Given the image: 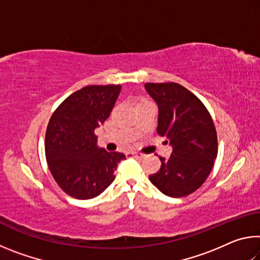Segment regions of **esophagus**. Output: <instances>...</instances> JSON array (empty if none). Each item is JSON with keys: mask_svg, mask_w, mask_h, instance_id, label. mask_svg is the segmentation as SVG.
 I'll return each mask as SVG.
<instances>
[{"mask_svg": "<svg viewBox=\"0 0 260 260\" xmlns=\"http://www.w3.org/2000/svg\"><path fill=\"white\" fill-rule=\"evenodd\" d=\"M127 156H131V157H134V158H138V159H142V158L144 157V155H142V153H139V152H127L126 153Z\"/></svg>", "mask_w": 260, "mask_h": 260, "instance_id": "34e87169", "label": "esophagus"}]
</instances>
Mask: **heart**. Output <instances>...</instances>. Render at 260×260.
Returning a JSON list of instances; mask_svg holds the SVG:
<instances>
[{"label":"heart","mask_w":260,"mask_h":260,"mask_svg":"<svg viewBox=\"0 0 260 260\" xmlns=\"http://www.w3.org/2000/svg\"><path fill=\"white\" fill-rule=\"evenodd\" d=\"M142 102H146V101H142Z\"/></svg>","instance_id":"1"}]
</instances>
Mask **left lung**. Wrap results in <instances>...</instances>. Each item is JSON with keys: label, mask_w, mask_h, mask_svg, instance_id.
<instances>
[{"label": "left lung", "mask_w": 260, "mask_h": 260, "mask_svg": "<svg viewBox=\"0 0 260 260\" xmlns=\"http://www.w3.org/2000/svg\"><path fill=\"white\" fill-rule=\"evenodd\" d=\"M158 104L157 133L173 147L169 159L149 175L153 186L170 197H184L196 191L208 179L218 153L214 122L202 101L177 82L146 83Z\"/></svg>", "instance_id": "obj_1"}]
</instances>
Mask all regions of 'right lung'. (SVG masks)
<instances>
[{
    "label": "right lung",
    "instance_id": "obj_1",
    "mask_svg": "<svg viewBox=\"0 0 260 260\" xmlns=\"http://www.w3.org/2000/svg\"><path fill=\"white\" fill-rule=\"evenodd\" d=\"M120 85L86 86L65 99L51 114L45 140L47 164L59 188L78 200L103 192L116 178L121 152L96 144L95 128L108 119Z\"/></svg>",
    "mask_w": 260,
    "mask_h": 260
}]
</instances>
